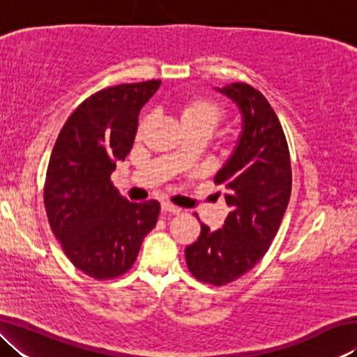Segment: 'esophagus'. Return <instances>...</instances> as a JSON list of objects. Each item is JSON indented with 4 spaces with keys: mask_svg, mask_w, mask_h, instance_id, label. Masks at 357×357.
<instances>
[{
    "mask_svg": "<svg viewBox=\"0 0 357 357\" xmlns=\"http://www.w3.org/2000/svg\"><path fill=\"white\" fill-rule=\"evenodd\" d=\"M160 209H162V213H164V214H179L181 213L179 208L173 206V204H170V203H162Z\"/></svg>",
    "mask_w": 357,
    "mask_h": 357,
    "instance_id": "esophagus-1",
    "label": "esophagus"
}]
</instances>
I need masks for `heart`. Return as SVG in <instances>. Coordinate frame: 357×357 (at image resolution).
<instances>
[{"label": "heart", "mask_w": 357, "mask_h": 357, "mask_svg": "<svg viewBox=\"0 0 357 357\" xmlns=\"http://www.w3.org/2000/svg\"><path fill=\"white\" fill-rule=\"evenodd\" d=\"M176 116L185 132H200L208 137L220 124L223 108L219 102L208 98H184L176 107ZM149 126L151 116L143 118L138 126V137H142Z\"/></svg>", "instance_id": "1"}]
</instances>
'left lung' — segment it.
Instances as JSON below:
<instances>
[{"label":"left lung","instance_id":"1","mask_svg":"<svg viewBox=\"0 0 357 357\" xmlns=\"http://www.w3.org/2000/svg\"><path fill=\"white\" fill-rule=\"evenodd\" d=\"M239 108L243 128L231 155L217 172L229 213L223 227L202 233L185 247L198 280L225 285L239 279L268 252L291 193V162L285 134L264 96L247 83L215 88Z\"/></svg>","mask_w":357,"mask_h":357}]
</instances>
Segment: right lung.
I'll use <instances>...</instances> for the list:
<instances>
[{"mask_svg":"<svg viewBox=\"0 0 357 357\" xmlns=\"http://www.w3.org/2000/svg\"><path fill=\"white\" fill-rule=\"evenodd\" d=\"M160 80L124 83L93 94L66 121L53 146L44 203L52 231L77 269L113 279L132 268L160 204L130 203L110 181L134 144L142 107Z\"/></svg>","mask_w":357,"mask_h":357,"instance_id":"1","label":"right lung"}]
</instances>
